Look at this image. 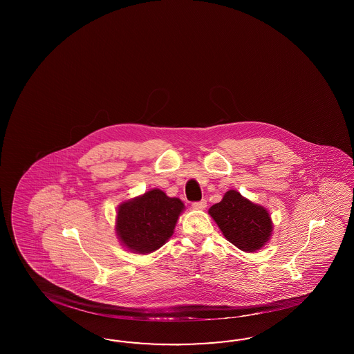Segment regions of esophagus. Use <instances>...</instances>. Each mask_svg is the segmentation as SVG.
<instances>
[{"instance_id": "34e87169", "label": "esophagus", "mask_w": 354, "mask_h": 354, "mask_svg": "<svg viewBox=\"0 0 354 354\" xmlns=\"http://www.w3.org/2000/svg\"><path fill=\"white\" fill-rule=\"evenodd\" d=\"M193 209H197V210H203L206 207V200H201V201H197V203H193Z\"/></svg>"}]
</instances>
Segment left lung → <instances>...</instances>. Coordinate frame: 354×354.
Instances as JSON below:
<instances>
[{"label":"left lung","mask_w":354,"mask_h":354,"mask_svg":"<svg viewBox=\"0 0 354 354\" xmlns=\"http://www.w3.org/2000/svg\"><path fill=\"white\" fill-rule=\"evenodd\" d=\"M209 214L225 239L244 252L261 249L272 235V222L268 210L234 189L225 192L222 201L209 209Z\"/></svg>","instance_id":"1"}]
</instances>
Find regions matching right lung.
Here are the masks:
<instances>
[{
	"label": "right lung",
	"mask_w": 354,
	"mask_h": 354,
	"mask_svg": "<svg viewBox=\"0 0 354 354\" xmlns=\"http://www.w3.org/2000/svg\"><path fill=\"white\" fill-rule=\"evenodd\" d=\"M183 210L179 198L169 197L157 188L122 203L115 225L122 245L140 254L160 249L174 234Z\"/></svg>",
	"instance_id": "1"
}]
</instances>
